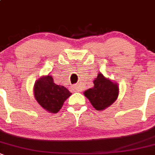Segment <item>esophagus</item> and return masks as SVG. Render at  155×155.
Here are the masks:
<instances>
[{
    "mask_svg": "<svg viewBox=\"0 0 155 155\" xmlns=\"http://www.w3.org/2000/svg\"><path fill=\"white\" fill-rule=\"evenodd\" d=\"M72 89H73L74 91H80V86H79V84H74L73 86H72Z\"/></svg>",
    "mask_w": 155,
    "mask_h": 155,
    "instance_id": "1",
    "label": "esophagus"
}]
</instances>
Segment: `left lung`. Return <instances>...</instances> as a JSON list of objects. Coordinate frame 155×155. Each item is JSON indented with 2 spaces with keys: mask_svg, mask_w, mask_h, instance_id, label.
<instances>
[{
  "mask_svg": "<svg viewBox=\"0 0 155 155\" xmlns=\"http://www.w3.org/2000/svg\"><path fill=\"white\" fill-rule=\"evenodd\" d=\"M94 87L86 91L84 95L96 110L105 109L117 98V84L105 78L101 74H98L97 78L94 81Z\"/></svg>",
  "mask_w": 155,
  "mask_h": 155,
  "instance_id": "left-lung-1",
  "label": "left lung"
}]
</instances>
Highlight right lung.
I'll list each match as a JSON object with an SVG mask.
<instances>
[{
    "label": "right lung",
    "instance_id": "obj_1",
    "mask_svg": "<svg viewBox=\"0 0 155 155\" xmlns=\"http://www.w3.org/2000/svg\"><path fill=\"white\" fill-rule=\"evenodd\" d=\"M34 93L40 105L52 113L60 110L64 101L71 94L66 87L54 83L53 78L50 75L37 81Z\"/></svg>",
    "mask_w": 155,
    "mask_h": 155
}]
</instances>
